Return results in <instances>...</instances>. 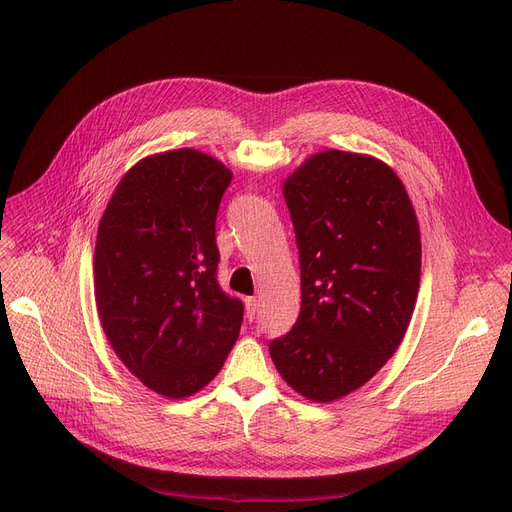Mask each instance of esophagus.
<instances>
[{"instance_id": "34e87169", "label": "esophagus", "mask_w": 512, "mask_h": 512, "mask_svg": "<svg viewBox=\"0 0 512 512\" xmlns=\"http://www.w3.org/2000/svg\"><path fill=\"white\" fill-rule=\"evenodd\" d=\"M257 307H259V303H257V299H255V297H247V299H245V309H247V317H249L251 321L255 319Z\"/></svg>"}]
</instances>
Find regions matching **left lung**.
Segmentation results:
<instances>
[{
	"label": "left lung",
	"instance_id": "obj_1",
	"mask_svg": "<svg viewBox=\"0 0 512 512\" xmlns=\"http://www.w3.org/2000/svg\"><path fill=\"white\" fill-rule=\"evenodd\" d=\"M301 313L270 342L282 378L315 402L361 388L396 353L421 274L417 215L384 161L321 151L284 182Z\"/></svg>",
	"mask_w": 512,
	"mask_h": 512
}]
</instances>
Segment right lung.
I'll return each instance as SVG.
<instances>
[{"mask_svg":"<svg viewBox=\"0 0 512 512\" xmlns=\"http://www.w3.org/2000/svg\"><path fill=\"white\" fill-rule=\"evenodd\" d=\"M232 172L195 149L145 157L120 180L95 245V301L120 361L151 390L207 386L238 338L240 299L218 282L215 218Z\"/></svg>","mask_w":512,"mask_h":512,"instance_id":"add662e5","label":"right lung"}]
</instances>
